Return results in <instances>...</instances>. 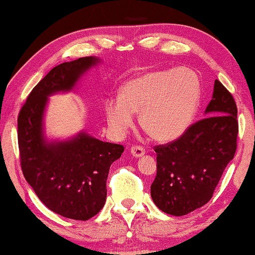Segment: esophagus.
<instances>
[{"label":"esophagus","mask_w":255,"mask_h":255,"mask_svg":"<svg viewBox=\"0 0 255 255\" xmlns=\"http://www.w3.org/2000/svg\"><path fill=\"white\" fill-rule=\"evenodd\" d=\"M130 152L132 154V156L140 157V156H143V155L145 154V148L141 147V146H139V145H135V146H132V147L130 148Z\"/></svg>","instance_id":"34e87169"}]
</instances>
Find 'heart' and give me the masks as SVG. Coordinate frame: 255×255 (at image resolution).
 Masks as SVG:
<instances>
[{
  "instance_id": "b5f03b06",
  "label": "heart",
  "mask_w": 255,
  "mask_h": 255,
  "mask_svg": "<svg viewBox=\"0 0 255 255\" xmlns=\"http://www.w3.org/2000/svg\"><path fill=\"white\" fill-rule=\"evenodd\" d=\"M200 100V81L189 68L152 71L123 85L118 100L106 103L110 130L122 136L139 111L143 130L157 141H171L189 128Z\"/></svg>"
}]
</instances>
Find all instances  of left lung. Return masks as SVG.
<instances>
[{
    "label": "left lung",
    "mask_w": 255,
    "mask_h": 255,
    "mask_svg": "<svg viewBox=\"0 0 255 255\" xmlns=\"http://www.w3.org/2000/svg\"><path fill=\"white\" fill-rule=\"evenodd\" d=\"M206 114L175 140L154 146L157 172L150 196L169 215L183 216L206 205L235 155L237 107L218 80Z\"/></svg>",
    "instance_id": "obj_1"
}]
</instances>
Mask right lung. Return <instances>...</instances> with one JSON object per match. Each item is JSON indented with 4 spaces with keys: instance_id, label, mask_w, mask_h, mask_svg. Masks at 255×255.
I'll return each instance as SVG.
<instances>
[{
    "instance_id": "add662e5",
    "label": "right lung",
    "mask_w": 255,
    "mask_h": 255,
    "mask_svg": "<svg viewBox=\"0 0 255 255\" xmlns=\"http://www.w3.org/2000/svg\"><path fill=\"white\" fill-rule=\"evenodd\" d=\"M97 63L98 58L89 56L54 67L32 89L18 116L20 164L25 180L47 208L75 221H88L103 208L110 165L125 147L85 132L71 140L48 143L42 136V117L47 98L70 91Z\"/></svg>"
}]
</instances>
